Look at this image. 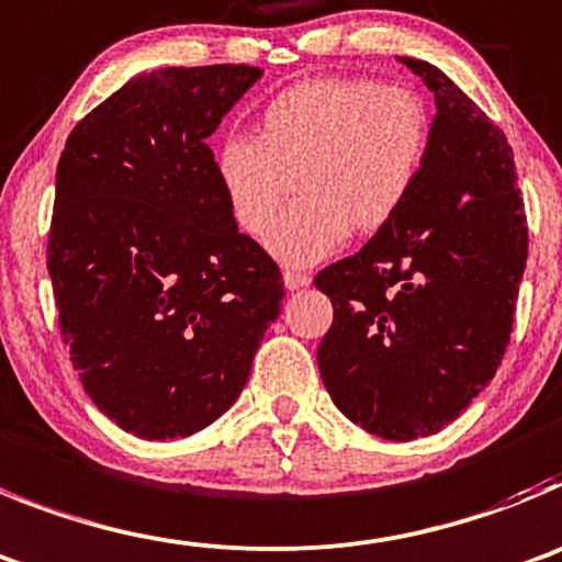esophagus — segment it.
I'll list each match as a JSON object with an SVG mask.
<instances>
[{"label":"esophagus","instance_id":"obj_1","mask_svg":"<svg viewBox=\"0 0 562 562\" xmlns=\"http://www.w3.org/2000/svg\"><path fill=\"white\" fill-rule=\"evenodd\" d=\"M312 284V278L306 276V272H297V270H286L284 272V286L290 292H295V290H306V286Z\"/></svg>","mask_w":562,"mask_h":562}]
</instances>
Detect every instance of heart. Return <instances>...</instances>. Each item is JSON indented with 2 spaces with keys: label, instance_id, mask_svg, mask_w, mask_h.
Returning a JSON list of instances; mask_svg holds the SVG:
<instances>
[{
  "label": "heart",
  "instance_id": "b5f03b06",
  "mask_svg": "<svg viewBox=\"0 0 562 562\" xmlns=\"http://www.w3.org/2000/svg\"><path fill=\"white\" fill-rule=\"evenodd\" d=\"M431 144L420 94L370 77H312L272 97L259 136L217 147V180L236 225L265 236L299 180L302 200L267 236L278 261L326 259L348 234L387 228L418 187Z\"/></svg>",
  "mask_w": 562,
  "mask_h": 562
}]
</instances>
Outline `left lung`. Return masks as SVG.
Here are the masks:
<instances>
[{"label": "left lung", "instance_id": "left-lung-1", "mask_svg": "<svg viewBox=\"0 0 562 562\" xmlns=\"http://www.w3.org/2000/svg\"><path fill=\"white\" fill-rule=\"evenodd\" d=\"M431 144L398 217L315 286L334 323L317 368L345 418L384 440L429 437L491 384L527 267V217L504 133L437 66Z\"/></svg>", "mask_w": 562, "mask_h": 562}]
</instances>
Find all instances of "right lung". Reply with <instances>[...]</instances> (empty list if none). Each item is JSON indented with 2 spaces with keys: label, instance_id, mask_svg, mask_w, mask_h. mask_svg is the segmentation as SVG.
Listing matches in <instances>:
<instances>
[{
  "label": "right lung",
  "instance_id": "obj_1",
  "mask_svg": "<svg viewBox=\"0 0 562 562\" xmlns=\"http://www.w3.org/2000/svg\"><path fill=\"white\" fill-rule=\"evenodd\" d=\"M256 66L144 71L71 131L46 267L97 409L144 440L205 429L281 315L276 261L239 234L205 142Z\"/></svg>",
  "mask_w": 562,
  "mask_h": 562
}]
</instances>
